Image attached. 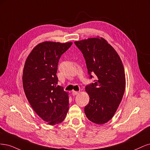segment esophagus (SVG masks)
<instances>
[{
    "mask_svg": "<svg viewBox=\"0 0 150 150\" xmlns=\"http://www.w3.org/2000/svg\"><path fill=\"white\" fill-rule=\"evenodd\" d=\"M79 94V91H72V95H73L74 96H75V95H78Z\"/></svg>",
    "mask_w": 150,
    "mask_h": 150,
    "instance_id": "1",
    "label": "esophagus"
}]
</instances>
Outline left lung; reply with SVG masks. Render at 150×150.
I'll use <instances>...</instances> for the list:
<instances>
[{
	"label": "left lung",
	"mask_w": 150,
	"mask_h": 150,
	"mask_svg": "<svg viewBox=\"0 0 150 150\" xmlns=\"http://www.w3.org/2000/svg\"><path fill=\"white\" fill-rule=\"evenodd\" d=\"M85 58L86 68L94 83L85 86L90 96L85 113L96 124L112 118L122 100L126 81L122 62L117 52L103 38H90L75 42Z\"/></svg>",
	"instance_id": "obj_1"
}]
</instances>
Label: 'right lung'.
<instances>
[{"label": "right lung", "mask_w": 150, "mask_h": 150, "mask_svg": "<svg viewBox=\"0 0 150 150\" xmlns=\"http://www.w3.org/2000/svg\"><path fill=\"white\" fill-rule=\"evenodd\" d=\"M72 44L44 42L28 55L24 65L22 82L24 92L36 113L48 124L64 120L69 110V95L58 85L56 75L62 55Z\"/></svg>", "instance_id": "add662e5"}]
</instances>
